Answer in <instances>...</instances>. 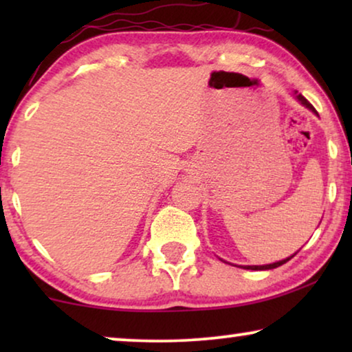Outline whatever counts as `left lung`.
<instances>
[{
	"label": "left lung",
	"mask_w": 352,
	"mask_h": 352,
	"mask_svg": "<svg viewBox=\"0 0 352 352\" xmlns=\"http://www.w3.org/2000/svg\"><path fill=\"white\" fill-rule=\"evenodd\" d=\"M296 99L300 100V102L302 104V105H306L307 109H311L312 112H316V109L312 107V104L309 102V100H307L305 96H301V94H298L296 96ZM317 113V112H316ZM296 254V253H295ZM295 254H292L290 258H287V259H282V261H277V263H274V264H266V266H245V269H252V271H266V269H276V267H278V266H282V264H285L287 261H290V259L295 256Z\"/></svg>",
	"instance_id": "1"
}]
</instances>
